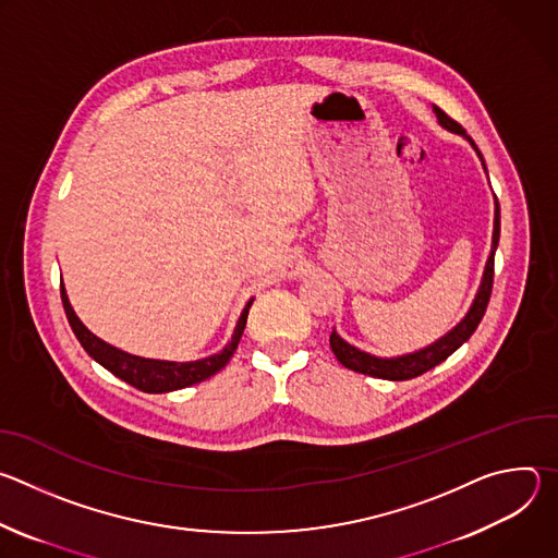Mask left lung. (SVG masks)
<instances>
[{
  "mask_svg": "<svg viewBox=\"0 0 558 558\" xmlns=\"http://www.w3.org/2000/svg\"><path fill=\"white\" fill-rule=\"evenodd\" d=\"M435 114H437V121L441 128H446L448 132H454V134H461L470 141V145L474 147V151L480 154L482 163H484V156L482 151L476 149L474 141L465 134V130L454 121L450 119L441 108L433 106ZM484 170H486V163H484ZM499 225H501V216H499V201L495 196V231H493V250H490V256H488V263H486V271H484V278H482V284H480V291H476L474 295V302L470 306V311L465 313L463 320L452 329L448 331L444 338H439L437 342H433L430 347L422 349V351H415V353H409V355H400V357H375L371 353H364L360 349H355L353 344H349L347 340H342L338 336V331L333 329L331 333V349L338 357V362L355 373H364V375H371V377H379V379H392V381H400V379H413L430 368H435L437 364H441L448 355H452L463 342H468V338L476 331V327H480L482 317L486 313V306L490 302V293H493V280H495V252H497V245H499Z\"/></svg>",
  "mask_w": 558,
  "mask_h": 558,
  "instance_id": "left-lung-1",
  "label": "left lung"
}]
</instances>
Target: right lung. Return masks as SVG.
Instances as JSON below:
<instances>
[{
  "mask_svg": "<svg viewBox=\"0 0 558 558\" xmlns=\"http://www.w3.org/2000/svg\"><path fill=\"white\" fill-rule=\"evenodd\" d=\"M61 302H63V311L68 315V323L76 336V340L82 342V347L86 349V353L97 360L104 368H108L112 375H117L119 379L132 384L134 388L143 390V392H170V390H179L192 384H198L211 375H216L233 355V351L238 349V342L243 338L245 325H247V315H250V306L254 300L247 302V306L243 308L241 317H238V325L233 329L231 340L227 342V347L220 353H214L209 357L196 360V362H168V360H149V357H138L132 353H125L104 340H99L95 333H90L84 323L78 320L74 308L70 306V300L65 295V289L61 284Z\"/></svg>",
  "mask_w": 558,
  "mask_h": 558,
  "instance_id": "right-lung-1",
  "label": "right lung"
}]
</instances>
